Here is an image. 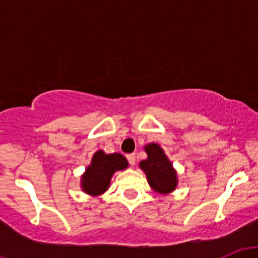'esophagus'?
Returning <instances> with one entry per match:
<instances>
[{
  "label": "esophagus",
  "mask_w": 258,
  "mask_h": 258,
  "mask_svg": "<svg viewBox=\"0 0 258 258\" xmlns=\"http://www.w3.org/2000/svg\"><path fill=\"white\" fill-rule=\"evenodd\" d=\"M127 158V161H128V164L131 165V166H135L136 165V155L135 154H128V155H126Z\"/></svg>",
  "instance_id": "1"
}]
</instances>
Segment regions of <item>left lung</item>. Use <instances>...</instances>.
Wrapping results in <instances>:
<instances>
[{
  "mask_svg": "<svg viewBox=\"0 0 258 258\" xmlns=\"http://www.w3.org/2000/svg\"><path fill=\"white\" fill-rule=\"evenodd\" d=\"M148 158L139 162V167L146 172L148 183L160 194H168L176 189L177 173L164 150L156 143L144 147Z\"/></svg>",
  "mask_w": 258,
  "mask_h": 258,
  "instance_id": "8db88e82",
  "label": "left lung"
}]
</instances>
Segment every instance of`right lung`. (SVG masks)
Returning a JSON list of instances; mask_svg holds the SVG:
<instances>
[{"label":"right lung","mask_w":258,"mask_h":258,"mask_svg":"<svg viewBox=\"0 0 258 258\" xmlns=\"http://www.w3.org/2000/svg\"><path fill=\"white\" fill-rule=\"evenodd\" d=\"M127 166L128 162L121 154H105L103 150H98L94 153L91 165L82 176V190L92 197L103 194L109 188L112 174L116 171L125 170Z\"/></svg>","instance_id":"right-lung-1"}]
</instances>
